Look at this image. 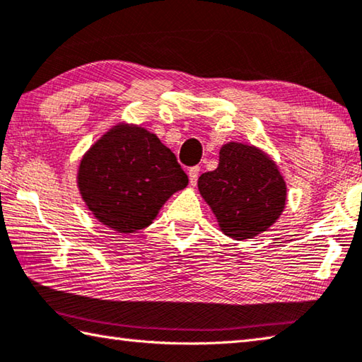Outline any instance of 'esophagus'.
<instances>
[{"label": "esophagus", "mask_w": 362, "mask_h": 362, "mask_svg": "<svg viewBox=\"0 0 362 362\" xmlns=\"http://www.w3.org/2000/svg\"><path fill=\"white\" fill-rule=\"evenodd\" d=\"M199 173H200V167L189 168V181H190V186H195L197 180H199Z\"/></svg>", "instance_id": "obj_1"}]
</instances>
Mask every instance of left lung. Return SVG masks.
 Wrapping results in <instances>:
<instances>
[{"label": "left lung", "mask_w": 362, "mask_h": 362, "mask_svg": "<svg viewBox=\"0 0 362 362\" xmlns=\"http://www.w3.org/2000/svg\"><path fill=\"white\" fill-rule=\"evenodd\" d=\"M199 190L223 235L244 241L277 222L287 202V184L277 163L263 149L228 141L213 172L199 178Z\"/></svg>", "instance_id": "left-lung-1"}]
</instances>
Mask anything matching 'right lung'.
I'll return each mask as SVG.
<instances>
[{
	"label": "right lung",
	"mask_w": 362,
	"mask_h": 362,
	"mask_svg": "<svg viewBox=\"0 0 362 362\" xmlns=\"http://www.w3.org/2000/svg\"><path fill=\"white\" fill-rule=\"evenodd\" d=\"M187 182L158 135L129 122H117L102 134L77 168V187L94 219L124 235L151 225Z\"/></svg>",
	"instance_id": "1"
}]
</instances>
